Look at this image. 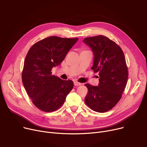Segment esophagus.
<instances>
[{
    "instance_id": "1",
    "label": "esophagus",
    "mask_w": 147,
    "mask_h": 147,
    "mask_svg": "<svg viewBox=\"0 0 147 147\" xmlns=\"http://www.w3.org/2000/svg\"><path fill=\"white\" fill-rule=\"evenodd\" d=\"M74 86H79V85H80L81 83H79V82H78L74 81Z\"/></svg>"
}]
</instances>
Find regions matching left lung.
<instances>
[{
    "instance_id": "1",
    "label": "left lung",
    "mask_w": 147,
    "mask_h": 147,
    "mask_svg": "<svg viewBox=\"0 0 147 147\" xmlns=\"http://www.w3.org/2000/svg\"><path fill=\"white\" fill-rule=\"evenodd\" d=\"M83 42L93 51L91 69L99 76L98 86L84 84L88 89L84 101L92 110L105 113L119 102L126 86L129 73L124 53L116 43L102 35L86 37Z\"/></svg>"
}]
</instances>
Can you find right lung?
Returning a JSON list of instances; mask_svg holds the SVG:
<instances>
[{"label":"right lung","instance_id":"add662e5","mask_svg":"<svg viewBox=\"0 0 147 147\" xmlns=\"http://www.w3.org/2000/svg\"><path fill=\"white\" fill-rule=\"evenodd\" d=\"M78 38L46 37L34 43L26 57L22 72L23 85L33 104L45 112L57 110L73 88L72 80L52 74Z\"/></svg>","mask_w":147,"mask_h":147}]
</instances>
